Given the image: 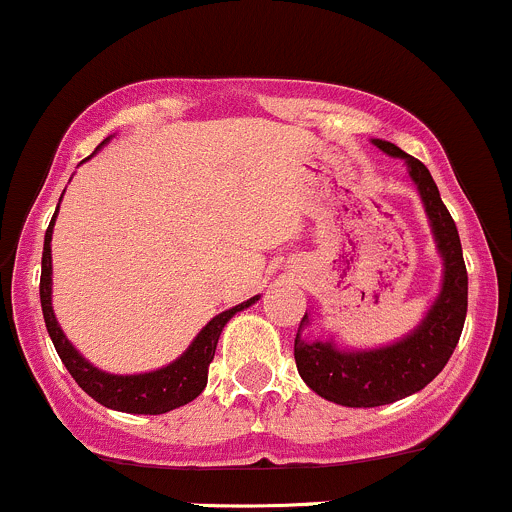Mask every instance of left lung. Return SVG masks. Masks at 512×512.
<instances>
[{
  "mask_svg": "<svg viewBox=\"0 0 512 512\" xmlns=\"http://www.w3.org/2000/svg\"><path fill=\"white\" fill-rule=\"evenodd\" d=\"M374 143L389 156L406 158L409 163V173L418 185L423 205H426L446 272H443V287L436 304L426 314L421 327L404 342L374 349V352L344 354L337 352L329 342H304L297 332L294 361H297L299 376L322 399L354 406V409L394 404V401L416 394L423 386L431 384L451 359L468 312V272L466 262H463L461 237H458V227L443 205L431 173L421 160L406 156L394 143ZM304 322H307V314L302 317V324Z\"/></svg>",
  "mask_w": 512,
  "mask_h": 512,
  "instance_id": "obj_1",
  "label": "left lung"
}]
</instances>
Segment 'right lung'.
Here are the masks:
<instances>
[{
  "label": "right lung",
  "mask_w": 512,
  "mask_h": 512,
  "mask_svg": "<svg viewBox=\"0 0 512 512\" xmlns=\"http://www.w3.org/2000/svg\"><path fill=\"white\" fill-rule=\"evenodd\" d=\"M56 218V213H54ZM51 230H54V220L49 223V230L44 235V255H41V282H39V297H41V312H44L46 329L54 342L56 354L61 356L69 374L74 376L76 384L96 399L98 404L108 406V409L126 411V414H165V411L180 409V406L190 404L195 396L208 384V369L210 361L215 356L220 332L230 317L240 309L250 307L257 297L247 299V302L237 304V307L227 309L210 319L208 327L195 337L188 352L173 364L163 366V369L151 371V374H136V376H113L106 371H98L91 366L74 347L69 339L64 337L61 327L56 324L54 309H51Z\"/></svg>",
  "instance_id": "add662e5"
}]
</instances>
